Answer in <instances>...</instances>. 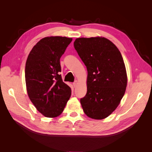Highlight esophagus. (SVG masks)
I'll return each instance as SVG.
<instances>
[{
	"mask_svg": "<svg viewBox=\"0 0 152 152\" xmlns=\"http://www.w3.org/2000/svg\"><path fill=\"white\" fill-rule=\"evenodd\" d=\"M77 84H78V81H77V80H75V81L73 83V87H75L77 86Z\"/></svg>",
	"mask_w": 152,
	"mask_h": 152,
	"instance_id": "obj_1",
	"label": "esophagus"
}]
</instances>
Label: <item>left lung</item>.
<instances>
[{"label": "left lung", "instance_id": "left-lung-1", "mask_svg": "<svg viewBox=\"0 0 152 152\" xmlns=\"http://www.w3.org/2000/svg\"><path fill=\"white\" fill-rule=\"evenodd\" d=\"M74 48L87 67V91L80 99L89 117L101 120L117 108L127 84L125 64L121 52L104 37L78 38Z\"/></svg>", "mask_w": 152, "mask_h": 152}]
</instances>
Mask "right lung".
Returning a JSON list of instances; mask_svg holds the SVG:
<instances>
[{
  "label": "right lung",
  "instance_id": "1",
  "mask_svg": "<svg viewBox=\"0 0 152 152\" xmlns=\"http://www.w3.org/2000/svg\"><path fill=\"white\" fill-rule=\"evenodd\" d=\"M72 38L48 37L32 48L25 66L27 93L38 111L49 118L59 116L71 96V88L62 80L60 58Z\"/></svg>",
  "mask_w": 152,
  "mask_h": 152
}]
</instances>
